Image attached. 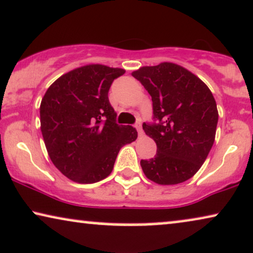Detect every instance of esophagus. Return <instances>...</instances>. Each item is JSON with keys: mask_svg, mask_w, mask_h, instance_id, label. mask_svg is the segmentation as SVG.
I'll use <instances>...</instances> for the list:
<instances>
[{"mask_svg": "<svg viewBox=\"0 0 253 253\" xmlns=\"http://www.w3.org/2000/svg\"><path fill=\"white\" fill-rule=\"evenodd\" d=\"M135 128L138 129L139 135H142V134H144V133H142V128H141V123H136V124H135Z\"/></svg>", "mask_w": 253, "mask_h": 253, "instance_id": "1", "label": "esophagus"}]
</instances>
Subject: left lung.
I'll return each mask as SVG.
<instances>
[{
    "label": "left lung",
    "mask_w": 253,
    "mask_h": 253,
    "mask_svg": "<svg viewBox=\"0 0 253 253\" xmlns=\"http://www.w3.org/2000/svg\"><path fill=\"white\" fill-rule=\"evenodd\" d=\"M132 75L152 97L153 123L142 129L157 144V154L141 160L152 181L175 185L196 174L214 142L217 103L211 90L187 69L171 62L141 67Z\"/></svg>",
    "instance_id": "obj_1"
}]
</instances>
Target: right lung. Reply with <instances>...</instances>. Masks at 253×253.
Segmentation results:
<instances>
[{
  "label": "right lung",
  "mask_w": 253,
  "mask_h": 253,
  "mask_svg": "<svg viewBox=\"0 0 253 253\" xmlns=\"http://www.w3.org/2000/svg\"><path fill=\"white\" fill-rule=\"evenodd\" d=\"M124 69L84 66L60 77L40 106L41 132L50 160L73 181L93 184L111 174L119 151L136 139L134 127L117 124L108 92Z\"/></svg>",
  "instance_id": "add662e5"
}]
</instances>
